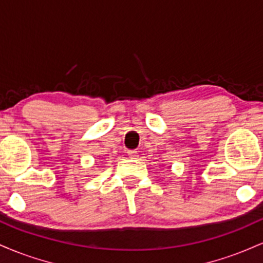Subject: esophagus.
Wrapping results in <instances>:
<instances>
[{
    "instance_id": "esophagus-1",
    "label": "esophagus",
    "mask_w": 263,
    "mask_h": 263,
    "mask_svg": "<svg viewBox=\"0 0 263 263\" xmlns=\"http://www.w3.org/2000/svg\"><path fill=\"white\" fill-rule=\"evenodd\" d=\"M127 156L129 157V158H137L138 153H137V151H136V149H128L127 151Z\"/></svg>"
}]
</instances>
